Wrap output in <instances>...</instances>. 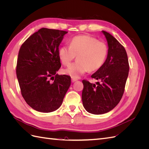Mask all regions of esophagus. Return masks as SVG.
I'll list each match as a JSON object with an SVG mask.
<instances>
[{"label":"esophagus","mask_w":149,"mask_h":149,"mask_svg":"<svg viewBox=\"0 0 149 149\" xmlns=\"http://www.w3.org/2000/svg\"><path fill=\"white\" fill-rule=\"evenodd\" d=\"M77 80H78V79H77V78H73V77H71V82H72V83H74V82L76 81H77Z\"/></svg>","instance_id":"esophagus-1"}]
</instances>
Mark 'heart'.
I'll return each mask as SVG.
<instances>
[{
  "label": "heart",
  "mask_w": 149,
  "mask_h": 149,
  "mask_svg": "<svg viewBox=\"0 0 149 149\" xmlns=\"http://www.w3.org/2000/svg\"><path fill=\"white\" fill-rule=\"evenodd\" d=\"M107 54L106 44L89 35H79L71 39L70 46L64 45L58 50L62 64L68 66L77 55V61L63 70L64 74L78 78L89 71L99 70Z\"/></svg>",
  "instance_id": "heart-1"
}]
</instances>
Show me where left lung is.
Segmentation results:
<instances>
[{
  "instance_id": "obj_1",
  "label": "left lung",
  "mask_w": 149,
  "mask_h": 149,
  "mask_svg": "<svg viewBox=\"0 0 149 149\" xmlns=\"http://www.w3.org/2000/svg\"><path fill=\"white\" fill-rule=\"evenodd\" d=\"M107 42L106 60L91 75L96 84L83 80L82 101L84 109L93 114H103L118 104L124 92L129 66L124 47L113 36L102 30Z\"/></svg>"
}]
</instances>
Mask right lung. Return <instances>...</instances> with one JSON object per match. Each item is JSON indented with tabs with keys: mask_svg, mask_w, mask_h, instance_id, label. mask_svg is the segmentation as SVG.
<instances>
[{
	"mask_svg": "<svg viewBox=\"0 0 149 149\" xmlns=\"http://www.w3.org/2000/svg\"><path fill=\"white\" fill-rule=\"evenodd\" d=\"M67 31L42 28L22 44L17 64V77L22 95L35 111L57 110L71 85L68 75H58L61 67L58 47ZM49 77L54 81L49 83Z\"/></svg>",
	"mask_w": 149,
	"mask_h": 149,
	"instance_id": "add662e5",
	"label": "right lung"
}]
</instances>
